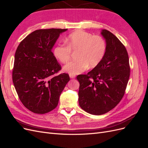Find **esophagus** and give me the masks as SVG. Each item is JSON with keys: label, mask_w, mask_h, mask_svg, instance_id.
Instances as JSON below:
<instances>
[{"label": "esophagus", "mask_w": 148, "mask_h": 148, "mask_svg": "<svg viewBox=\"0 0 148 148\" xmlns=\"http://www.w3.org/2000/svg\"><path fill=\"white\" fill-rule=\"evenodd\" d=\"M69 76H70V78H75V77H76L75 75H73V74H70Z\"/></svg>", "instance_id": "esophagus-1"}]
</instances>
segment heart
Returning a JSON list of instances; mask_svg holds the SVG:
<instances>
[{
    "label": "heart",
    "mask_w": 148,
    "mask_h": 148,
    "mask_svg": "<svg viewBox=\"0 0 148 148\" xmlns=\"http://www.w3.org/2000/svg\"><path fill=\"white\" fill-rule=\"evenodd\" d=\"M66 45L57 44L53 48V55L60 62L66 63L71 57V51H77V59L69 62L64 66V70L70 74H78L88 67L93 68L99 64L106 51L105 40L99 36L83 30L71 33L66 39Z\"/></svg>",
    "instance_id": "obj_1"
}]
</instances>
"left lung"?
Instances as JSON below:
<instances>
[{
  "label": "left lung",
  "instance_id": "1",
  "mask_svg": "<svg viewBox=\"0 0 148 148\" xmlns=\"http://www.w3.org/2000/svg\"><path fill=\"white\" fill-rule=\"evenodd\" d=\"M106 51L100 63L86 75H79V105L92 115L104 114L114 109L124 96L130 67L125 46L114 34L102 29Z\"/></svg>",
  "mask_w": 148,
  "mask_h": 148
}]
</instances>
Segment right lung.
Here are the masks:
<instances>
[{"mask_svg": "<svg viewBox=\"0 0 148 148\" xmlns=\"http://www.w3.org/2000/svg\"><path fill=\"white\" fill-rule=\"evenodd\" d=\"M66 30H36L16 49L13 83L22 104L33 113L44 114L54 109L69 82V74L56 75L62 68L52 52L60 34Z\"/></svg>", "mask_w": 148, "mask_h": 148, "instance_id": "1", "label": "right lung"}]
</instances>
